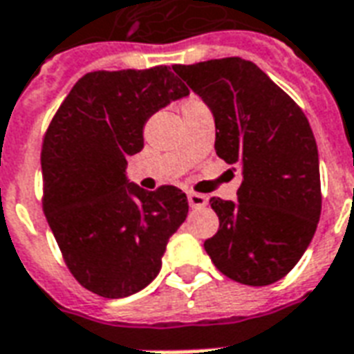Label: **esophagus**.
Returning a JSON list of instances; mask_svg holds the SVG:
<instances>
[{
    "label": "esophagus",
    "mask_w": 354,
    "mask_h": 354,
    "mask_svg": "<svg viewBox=\"0 0 354 354\" xmlns=\"http://www.w3.org/2000/svg\"><path fill=\"white\" fill-rule=\"evenodd\" d=\"M187 201H189L191 208H203V206H206V204H208V197H206V195L193 193V191H189V193H187Z\"/></svg>",
    "instance_id": "obj_1"
}]
</instances>
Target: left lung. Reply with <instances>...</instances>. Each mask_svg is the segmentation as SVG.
I'll return each mask as SVG.
<instances>
[{
    "mask_svg": "<svg viewBox=\"0 0 354 354\" xmlns=\"http://www.w3.org/2000/svg\"><path fill=\"white\" fill-rule=\"evenodd\" d=\"M172 69L210 106L217 156L242 165L236 203L210 198L219 230L204 250L217 270L238 283H276L308 250L321 217L310 122L253 62L223 57Z\"/></svg>",
    "mask_w": 354,
    "mask_h": 354,
    "instance_id": "8db88e82",
    "label": "left lung"
}]
</instances>
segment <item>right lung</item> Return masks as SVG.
Returning a JSON list of instances; mask_svg holds the SVG:
<instances>
[{"label":"right lung","mask_w":354,"mask_h":354,"mask_svg":"<svg viewBox=\"0 0 354 354\" xmlns=\"http://www.w3.org/2000/svg\"><path fill=\"white\" fill-rule=\"evenodd\" d=\"M189 90L167 65L93 71L52 118L41 150L43 212L78 283L104 298L135 295L161 270L187 217L174 185L144 191L125 176L151 114Z\"/></svg>","instance_id":"right-lung-1"}]
</instances>
